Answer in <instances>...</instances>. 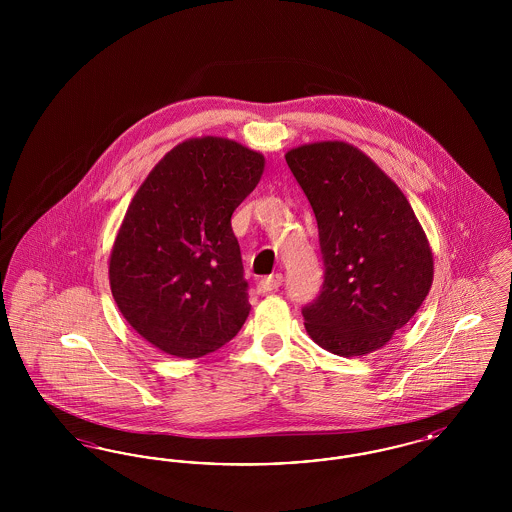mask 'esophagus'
<instances>
[{
	"mask_svg": "<svg viewBox=\"0 0 512 512\" xmlns=\"http://www.w3.org/2000/svg\"><path fill=\"white\" fill-rule=\"evenodd\" d=\"M280 286H282V274H272V276H267V278H263V280L259 282L261 292H274V290H278Z\"/></svg>",
	"mask_w": 512,
	"mask_h": 512,
	"instance_id": "1",
	"label": "esophagus"
}]
</instances>
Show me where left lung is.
Returning a JSON list of instances; mask_svg holds the SVG:
<instances>
[{"label": "left lung", "instance_id": "obj_1", "mask_svg": "<svg viewBox=\"0 0 512 512\" xmlns=\"http://www.w3.org/2000/svg\"><path fill=\"white\" fill-rule=\"evenodd\" d=\"M286 163L318 224L324 284L305 330L340 357L378 351L434 282V253L407 195L365 151L343 140L292 147Z\"/></svg>", "mask_w": 512, "mask_h": 512}]
</instances>
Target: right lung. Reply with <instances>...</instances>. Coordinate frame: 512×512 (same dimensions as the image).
I'll list each match as a JSON object with an SVG mask.
<instances>
[{"instance_id": "right-lung-1", "label": "right lung", "mask_w": 512, "mask_h": 512, "mask_svg": "<svg viewBox=\"0 0 512 512\" xmlns=\"http://www.w3.org/2000/svg\"><path fill=\"white\" fill-rule=\"evenodd\" d=\"M265 155L220 136L188 138L132 197L109 255L126 322L159 351L199 359L232 340L251 311L232 213Z\"/></svg>"}]
</instances>
